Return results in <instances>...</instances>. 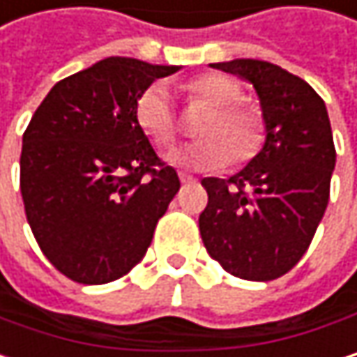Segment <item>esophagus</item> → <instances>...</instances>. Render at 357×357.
<instances>
[{
  "label": "esophagus",
  "instance_id": "1",
  "mask_svg": "<svg viewBox=\"0 0 357 357\" xmlns=\"http://www.w3.org/2000/svg\"><path fill=\"white\" fill-rule=\"evenodd\" d=\"M178 178H181V183H195L197 181L193 174H187V172H178Z\"/></svg>",
  "mask_w": 357,
  "mask_h": 357
}]
</instances>
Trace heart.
Listing matches in <instances>:
<instances>
[{"mask_svg":"<svg viewBox=\"0 0 357 357\" xmlns=\"http://www.w3.org/2000/svg\"><path fill=\"white\" fill-rule=\"evenodd\" d=\"M191 102L211 107L197 125L201 139L176 148L170 160L185 168H222L228 162L243 164L257 156L265 142V114L257 102L243 98V88L220 73H203L187 86ZM135 123L156 146L168 148L178 131L170 90L164 82H152L135 100Z\"/></svg>","mask_w":357,"mask_h":357,"instance_id":"b5f03b06","label":"heart"}]
</instances>
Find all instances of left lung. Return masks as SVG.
Here are the masks:
<instances>
[{
	"label": "left lung",
	"instance_id": "1",
	"mask_svg": "<svg viewBox=\"0 0 357 357\" xmlns=\"http://www.w3.org/2000/svg\"><path fill=\"white\" fill-rule=\"evenodd\" d=\"M211 67L255 86L267 139L238 174L201 181V238L234 278L278 280L308 250L329 203L337 156L329 114L302 77L280 66L234 59Z\"/></svg>",
	"mask_w": 357,
	"mask_h": 357
}]
</instances>
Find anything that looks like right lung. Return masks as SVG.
I'll list each match as a JSON object with an SVG mask.
<instances>
[{
	"mask_svg": "<svg viewBox=\"0 0 357 357\" xmlns=\"http://www.w3.org/2000/svg\"><path fill=\"white\" fill-rule=\"evenodd\" d=\"M174 66L109 57L57 82L22 135L30 230L71 282L109 284L135 267L181 181L135 123V100Z\"/></svg>",
	"mask_w": 357,
	"mask_h": 357,
	"instance_id": "add662e5",
	"label": "right lung"
}]
</instances>
